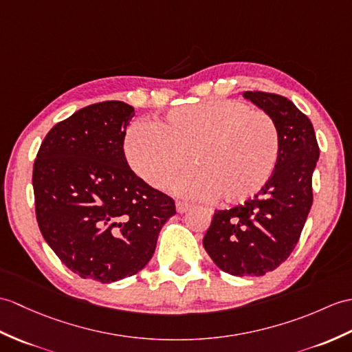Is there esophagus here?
<instances>
[{
  "label": "esophagus",
  "mask_w": 352,
  "mask_h": 352,
  "mask_svg": "<svg viewBox=\"0 0 352 352\" xmlns=\"http://www.w3.org/2000/svg\"><path fill=\"white\" fill-rule=\"evenodd\" d=\"M192 208V204L189 202H183V201H177V211L179 214L186 213V211H189Z\"/></svg>",
  "instance_id": "esophagus-1"
}]
</instances>
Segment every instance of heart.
Returning a JSON list of instances; mask_svg holds the SVG:
<instances>
[{
    "instance_id": "heart-1",
    "label": "heart",
    "mask_w": 352,
    "mask_h": 352,
    "mask_svg": "<svg viewBox=\"0 0 352 352\" xmlns=\"http://www.w3.org/2000/svg\"><path fill=\"white\" fill-rule=\"evenodd\" d=\"M280 153L279 130L264 112L236 100L179 106L151 122L126 130L124 154L145 183L163 189L190 165L195 173L175 190L219 198L226 204L250 199L272 179Z\"/></svg>"
}]
</instances>
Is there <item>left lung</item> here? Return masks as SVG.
<instances>
[{
    "instance_id": "left-lung-1",
    "label": "left lung",
    "mask_w": 352,
    "mask_h": 352,
    "mask_svg": "<svg viewBox=\"0 0 352 352\" xmlns=\"http://www.w3.org/2000/svg\"><path fill=\"white\" fill-rule=\"evenodd\" d=\"M264 109L280 139L272 179L255 198L230 210H217L202 244L223 272L264 276L288 259L297 246L312 207V174L320 157L312 122L287 97L246 91Z\"/></svg>"
}]
</instances>
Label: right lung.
<instances>
[{
    "label": "right lung",
    "instance_id": "add662e5",
    "mask_svg": "<svg viewBox=\"0 0 352 352\" xmlns=\"http://www.w3.org/2000/svg\"><path fill=\"white\" fill-rule=\"evenodd\" d=\"M130 104L85 106L49 130L32 168L43 239L73 273L102 283L148 264L174 199L139 178L124 156Z\"/></svg>",
    "mask_w": 352,
    "mask_h": 352
}]
</instances>
